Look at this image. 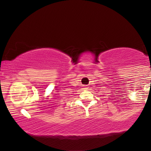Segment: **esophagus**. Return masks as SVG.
Wrapping results in <instances>:
<instances>
[{"mask_svg":"<svg viewBox=\"0 0 151 151\" xmlns=\"http://www.w3.org/2000/svg\"><path fill=\"white\" fill-rule=\"evenodd\" d=\"M84 89H86V87H84Z\"/></svg>","mask_w":151,"mask_h":151,"instance_id":"34e87169","label":"esophagus"}]
</instances>
